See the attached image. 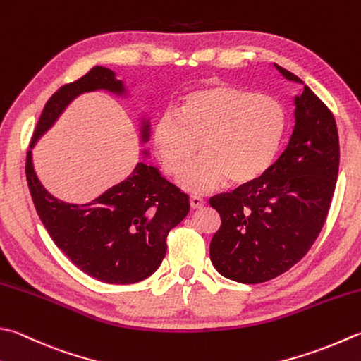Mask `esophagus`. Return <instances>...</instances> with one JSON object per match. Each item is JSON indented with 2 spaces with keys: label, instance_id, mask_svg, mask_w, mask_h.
<instances>
[{
  "label": "esophagus",
  "instance_id": "1",
  "mask_svg": "<svg viewBox=\"0 0 361 361\" xmlns=\"http://www.w3.org/2000/svg\"><path fill=\"white\" fill-rule=\"evenodd\" d=\"M189 204H190V208H192V209H197V208H202L203 207L204 200L202 199V197H199V195H190L189 197Z\"/></svg>",
  "mask_w": 361,
  "mask_h": 361
}]
</instances>
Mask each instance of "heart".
Instances as JSON below:
<instances>
[{"instance_id": "b5f03b06", "label": "heart", "mask_w": 361, "mask_h": 361, "mask_svg": "<svg viewBox=\"0 0 361 361\" xmlns=\"http://www.w3.org/2000/svg\"><path fill=\"white\" fill-rule=\"evenodd\" d=\"M285 109L274 97L216 84L189 92L153 126L161 166L178 176L197 153H204L181 175L189 192H208L228 180L249 186L274 164L285 134Z\"/></svg>"}]
</instances>
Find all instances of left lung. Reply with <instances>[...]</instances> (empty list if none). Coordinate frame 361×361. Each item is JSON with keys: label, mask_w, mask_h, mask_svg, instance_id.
Returning <instances> with one entry per match:
<instances>
[{"label": "left lung", "mask_w": 361, "mask_h": 361, "mask_svg": "<svg viewBox=\"0 0 361 361\" xmlns=\"http://www.w3.org/2000/svg\"><path fill=\"white\" fill-rule=\"evenodd\" d=\"M275 67L286 80L302 82ZM294 103V131L277 162L252 185L209 199L221 214L209 244L211 263L239 283H263L291 269L329 214L340 167L335 117L308 86Z\"/></svg>", "instance_id": "obj_1"}]
</instances>
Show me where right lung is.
<instances>
[{
    "label": "right lung",
    "instance_id": "add662e5",
    "mask_svg": "<svg viewBox=\"0 0 361 361\" xmlns=\"http://www.w3.org/2000/svg\"><path fill=\"white\" fill-rule=\"evenodd\" d=\"M104 89L123 94L114 72L97 66L80 80L63 84L47 102L35 126L31 148L68 103L84 92ZM148 139V123L142 126ZM26 154V180L34 207L54 244L70 261L104 283L131 285L158 269L166 257V239L189 213V199L161 176L158 169L139 162L128 178L86 204L56 199L42 186Z\"/></svg>",
    "mask_w": 361,
    "mask_h": 361
}]
</instances>
